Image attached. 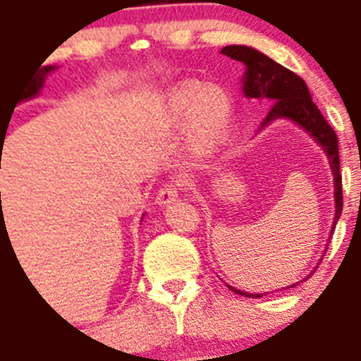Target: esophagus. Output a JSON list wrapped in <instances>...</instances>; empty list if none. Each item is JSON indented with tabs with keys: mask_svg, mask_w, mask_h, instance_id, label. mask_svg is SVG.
<instances>
[{
	"mask_svg": "<svg viewBox=\"0 0 361 361\" xmlns=\"http://www.w3.org/2000/svg\"><path fill=\"white\" fill-rule=\"evenodd\" d=\"M178 192H180V183H166V185L161 187L155 200H157L159 206H166V204H171L178 198Z\"/></svg>",
	"mask_w": 361,
	"mask_h": 361,
	"instance_id": "1",
	"label": "esophagus"
}]
</instances>
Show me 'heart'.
<instances>
[{"label": "heart", "mask_w": 361, "mask_h": 361, "mask_svg": "<svg viewBox=\"0 0 361 361\" xmlns=\"http://www.w3.org/2000/svg\"><path fill=\"white\" fill-rule=\"evenodd\" d=\"M166 118L174 126L189 122L196 150L207 152L230 124V98L216 87L185 83L172 92L166 104Z\"/></svg>", "instance_id": "b5f03b06"}]
</instances>
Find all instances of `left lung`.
Listing matches in <instances>:
<instances>
[{
    "label": "left lung",
    "instance_id": "left-lung-1",
    "mask_svg": "<svg viewBox=\"0 0 361 361\" xmlns=\"http://www.w3.org/2000/svg\"><path fill=\"white\" fill-rule=\"evenodd\" d=\"M221 54L235 59V61H241L247 66L243 90L248 98L271 99L272 105L265 120H263V124L278 118V116L291 118L324 148L328 159H330V166H332L334 181H336V216H334V228H336L343 211L338 135L332 130V126L328 124L323 113L317 109V105L313 104L304 79L291 70H287L282 64H278L276 61L263 55L262 51L248 48V46H226V48L221 49ZM230 289L239 293V295H245V297H262V295H254V293L252 295L243 293L239 289H233V287H230Z\"/></svg>",
    "mask_w": 361,
    "mask_h": 361
}]
</instances>
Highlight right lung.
Wrapping results in <instances>:
<instances>
[{"mask_svg": "<svg viewBox=\"0 0 361 361\" xmlns=\"http://www.w3.org/2000/svg\"><path fill=\"white\" fill-rule=\"evenodd\" d=\"M40 66H42V64H40ZM51 70H54V66H42V68H40L37 72V75L33 74V78H31V81H29V83L25 85V89H23L22 96H20L18 99L31 98V96L37 94L38 90H40V87H42V85H44V78H46V74H49ZM16 104H18V102H16ZM14 107H16V105H14ZM1 140H3V137H1Z\"/></svg>", "mask_w": 361, "mask_h": 361, "instance_id": "1", "label": "right lung"}]
</instances>
